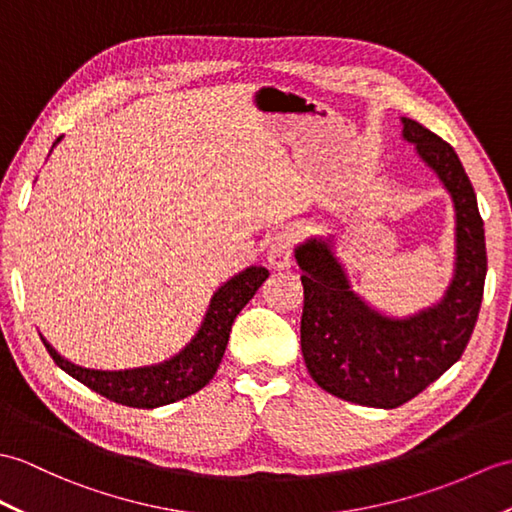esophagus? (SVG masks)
I'll return each mask as SVG.
<instances>
[{
  "instance_id": "obj_1",
  "label": "esophagus",
  "mask_w": 512,
  "mask_h": 512,
  "mask_svg": "<svg viewBox=\"0 0 512 512\" xmlns=\"http://www.w3.org/2000/svg\"><path fill=\"white\" fill-rule=\"evenodd\" d=\"M266 259L275 270H288L292 266V237H290V233H277L275 237H272Z\"/></svg>"
}]
</instances>
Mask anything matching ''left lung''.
<instances>
[{"label": "left lung", "mask_w": 512, "mask_h": 512, "mask_svg": "<svg viewBox=\"0 0 512 512\" xmlns=\"http://www.w3.org/2000/svg\"><path fill=\"white\" fill-rule=\"evenodd\" d=\"M401 135L443 183L456 213V264L443 299L408 316H388L351 290L334 235L294 248L303 270L301 351L314 382L344 401L397 408L454 366L473 334L486 279L484 222L458 154L419 122Z\"/></svg>", "instance_id": "1"}]
</instances>
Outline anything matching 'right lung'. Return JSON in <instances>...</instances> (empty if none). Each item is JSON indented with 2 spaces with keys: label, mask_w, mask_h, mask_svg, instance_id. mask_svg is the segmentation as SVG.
<instances>
[{
  "label": "right lung",
  "mask_w": 512,
  "mask_h": 512,
  "mask_svg": "<svg viewBox=\"0 0 512 512\" xmlns=\"http://www.w3.org/2000/svg\"><path fill=\"white\" fill-rule=\"evenodd\" d=\"M58 141L61 137L56 139V144ZM268 275L270 272L264 266H248L229 281H224L213 292L196 336L170 360L159 364L124 368V371H98V368H85L65 360L43 336L41 340L52 360L67 375L98 395L128 408L168 406V403L194 395L211 382L222 362L224 349H227L235 316L253 299Z\"/></svg>",
  "instance_id": "add662e5"
}]
</instances>
